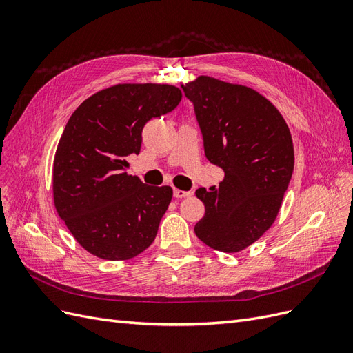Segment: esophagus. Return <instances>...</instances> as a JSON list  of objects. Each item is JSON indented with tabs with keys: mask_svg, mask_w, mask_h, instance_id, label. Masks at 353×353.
<instances>
[{
	"mask_svg": "<svg viewBox=\"0 0 353 353\" xmlns=\"http://www.w3.org/2000/svg\"><path fill=\"white\" fill-rule=\"evenodd\" d=\"M190 196H191L190 191H183V190H178V188L174 190V197L175 199H184V197H190Z\"/></svg>",
	"mask_w": 353,
	"mask_h": 353,
	"instance_id": "obj_1",
	"label": "esophagus"
}]
</instances>
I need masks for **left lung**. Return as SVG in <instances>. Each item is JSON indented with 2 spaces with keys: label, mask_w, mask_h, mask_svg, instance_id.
<instances>
[{
  "label": "left lung",
  "mask_w": 353,
  "mask_h": 353,
  "mask_svg": "<svg viewBox=\"0 0 353 353\" xmlns=\"http://www.w3.org/2000/svg\"><path fill=\"white\" fill-rule=\"evenodd\" d=\"M181 87L208 160L223 170L219 187L196 191L206 213L194 232L212 249L240 252L279 215L294 168L290 130L270 100L244 85L199 77Z\"/></svg>",
  "instance_id": "obj_1"
}]
</instances>
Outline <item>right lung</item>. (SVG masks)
<instances>
[{
    "mask_svg": "<svg viewBox=\"0 0 353 353\" xmlns=\"http://www.w3.org/2000/svg\"><path fill=\"white\" fill-rule=\"evenodd\" d=\"M181 99L174 85L119 83L91 95L68 121L52 165L54 205L97 258L131 259L154 241L172 188L128 175V156L140 153L144 125Z\"/></svg>",
    "mask_w": 353,
    "mask_h": 353,
    "instance_id": "obj_1",
    "label": "right lung"
}]
</instances>
